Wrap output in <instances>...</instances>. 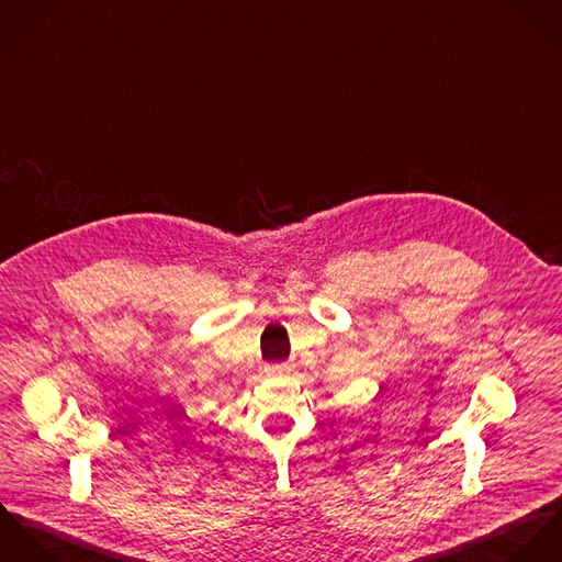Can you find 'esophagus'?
Here are the masks:
<instances>
[{"label": "esophagus", "mask_w": 562, "mask_h": 562, "mask_svg": "<svg viewBox=\"0 0 562 562\" xmlns=\"http://www.w3.org/2000/svg\"><path fill=\"white\" fill-rule=\"evenodd\" d=\"M289 373V367L286 364H273V367H269V374H286Z\"/></svg>", "instance_id": "1"}]
</instances>
